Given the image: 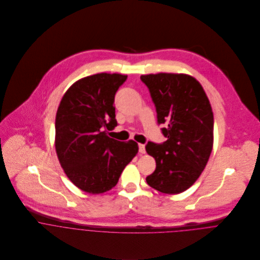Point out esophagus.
<instances>
[{"instance_id":"1","label":"esophagus","mask_w":260,"mask_h":260,"mask_svg":"<svg viewBox=\"0 0 260 260\" xmlns=\"http://www.w3.org/2000/svg\"><path fill=\"white\" fill-rule=\"evenodd\" d=\"M138 147H139V152L141 154H144L146 151H145V145L144 144H138Z\"/></svg>"}]
</instances>
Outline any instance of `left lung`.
I'll return each instance as SVG.
<instances>
[{"label":"left lung","mask_w":260,"mask_h":260,"mask_svg":"<svg viewBox=\"0 0 260 260\" xmlns=\"http://www.w3.org/2000/svg\"><path fill=\"white\" fill-rule=\"evenodd\" d=\"M155 105L158 124H166V141H149L146 151L156 161L155 171L146 177L152 188L178 194L199 178L213 146V112L200 85L186 74L142 75Z\"/></svg>","instance_id":"left-lung-1"}]
</instances>
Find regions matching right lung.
<instances>
[{"label": "right lung", "instance_id": "obj_1", "mask_svg": "<svg viewBox=\"0 0 260 260\" xmlns=\"http://www.w3.org/2000/svg\"><path fill=\"white\" fill-rule=\"evenodd\" d=\"M127 76L92 75L67 90L55 122V147L67 177L81 190L99 194L117 184L126 165L138 152L135 141L108 137L118 124L114 100Z\"/></svg>", "mask_w": 260, "mask_h": 260}]
</instances>
